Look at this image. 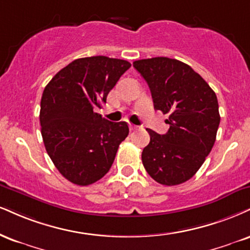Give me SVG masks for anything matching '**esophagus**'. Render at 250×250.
<instances>
[{"label": "esophagus", "mask_w": 250, "mask_h": 250, "mask_svg": "<svg viewBox=\"0 0 250 250\" xmlns=\"http://www.w3.org/2000/svg\"><path fill=\"white\" fill-rule=\"evenodd\" d=\"M129 128H130V130H136L138 127H137V125H129Z\"/></svg>", "instance_id": "obj_1"}]
</instances>
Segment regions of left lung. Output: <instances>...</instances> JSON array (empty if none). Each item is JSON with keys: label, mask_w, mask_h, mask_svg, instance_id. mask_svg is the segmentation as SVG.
I'll return each instance as SVG.
<instances>
[{"label": "left lung", "mask_w": 250, "mask_h": 250, "mask_svg": "<svg viewBox=\"0 0 250 250\" xmlns=\"http://www.w3.org/2000/svg\"><path fill=\"white\" fill-rule=\"evenodd\" d=\"M133 65L148 83L155 109L169 114L167 134L146 129L150 142L142 152L144 169L159 184H182L200 169L214 146L218 99L191 66L177 59L156 57Z\"/></svg>", "instance_id": "left-lung-1"}]
</instances>
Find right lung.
Wrapping results in <instances>:
<instances>
[{
    "label": "right lung",
    "mask_w": 250,
    "mask_h": 250,
    "mask_svg": "<svg viewBox=\"0 0 250 250\" xmlns=\"http://www.w3.org/2000/svg\"><path fill=\"white\" fill-rule=\"evenodd\" d=\"M127 60L104 56L76 59L44 88L39 121L44 146L66 179L86 186L109 171L120 143L128 136L125 122H109L96 108L130 67Z\"/></svg>",
    "instance_id": "add662e5"
}]
</instances>
